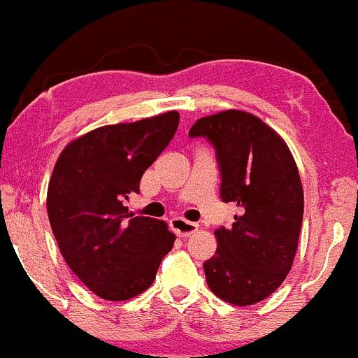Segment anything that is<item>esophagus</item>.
<instances>
[{
    "mask_svg": "<svg viewBox=\"0 0 358 358\" xmlns=\"http://www.w3.org/2000/svg\"><path fill=\"white\" fill-rule=\"evenodd\" d=\"M171 229L176 233L178 236H190L194 235L196 231H198V224L196 222H190V220H185L183 217H175V219H171Z\"/></svg>",
    "mask_w": 358,
    "mask_h": 358,
    "instance_id": "esophagus-1",
    "label": "esophagus"
}]
</instances>
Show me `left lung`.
I'll list each match as a JSON object with an SVG mask.
<instances>
[{
  "label": "left lung",
  "mask_w": 358,
  "mask_h": 358,
  "mask_svg": "<svg viewBox=\"0 0 358 358\" xmlns=\"http://www.w3.org/2000/svg\"><path fill=\"white\" fill-rule=\"evenodd\" d=\"M190 138H206L220 169V198L238 206L231 228L215 229V256L203 263L208 288L224 302L252 306L292 270L303 219L295 159L279 134L250 113L199 118Z\"/></svg>",
  "instance_id": "obj_1"
}]
</instances>
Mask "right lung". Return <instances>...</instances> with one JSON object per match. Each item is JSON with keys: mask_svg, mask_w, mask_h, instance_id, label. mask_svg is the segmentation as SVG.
<instances>
[{"mask_svg": "<svg viewBox=\"0 0 358 358\" xmlns=\"http://www.w3.org/2000/svg\"><path fill=\"white\" fill-rule=\"evenodd\" d=\"M180 115L99 127L59 153L48 189V213L62 256L103 300H129L152 286L175 243L164 220L134 217L125 201L169 145Z\"/></svg>", "mask_w": 358, "mask_h": 358, "instance_id": "1", "label": "right lung"}]
</instances>
